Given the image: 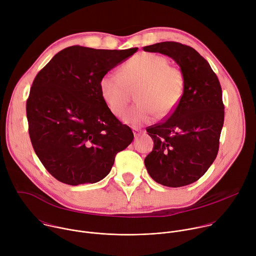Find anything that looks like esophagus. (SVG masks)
I'll list each match as a JSON object with an SVG mask.
<instances>
[{
    "mask_svg": "<svg viewBox=\"0 0 256 256\" xmlns=\"http://www.w3.org/2000/svg\"><path fill=\"white\" fill-rule=\"evenodd\" d=\"M140 134V130H134V138H138V136Z\"/></svg>",
    "mask_w": 256,
    "mask_h": 256,
    "instance_id": "34e87169",
    "label": "esophagus"
}]
</instances>
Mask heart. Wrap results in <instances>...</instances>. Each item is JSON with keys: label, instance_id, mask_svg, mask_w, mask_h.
<instances>
[{"label": "heart", "instance_id": "1", "mask_svg": "<svg viewBox=\"0 0 256 256\" xmlns=\"http://www.w3.org/2000/svg\"><path fill=\"white\" fill-rule=\"evenodd\" d=\"M138 91V104L124 114L122 120L138 126L155 120L159 114H171L184 93V76L170 66L167 58L142 52L126 62L118 70H108L102 76L100 94L114 116H120L128 102L130 88L140 84Z\"/></svg>", "mask_w": 256, "mask_h": 256}]
</instances>
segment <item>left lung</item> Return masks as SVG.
I'll return each mask as SVG.
<instances>
[{
  "label": "left lung",
  "mask_w": 256,
  "mask_h": 256,
  "mask_svg": "<svg viewBox=\"0 0 256 256\" xmlns=\"http://www.w3.org/2000/svg\"><path fill=\"white\" fill-rule=\"evenodd\" d=\"M171 58L184 76V93L170 116L147 132L154 140L144 166L158 184L180 188L198 180L214 161L224 124L222 88L210 64L192 48L165 42L144 46Z\"/></svg>",
  "instance_id": "8db88e82"
}]
</instances>
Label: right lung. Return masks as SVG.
<instances>
[{
  "instance_id": "add662e5",
  "label": "right lung",
  "mask_w": 256,
  "mask_h": 256,
  "mask_svg": "<svg viewBox=\"0 0 256 256\" xmlns=\"http://www.w3.org/2000/svg\"><path fill=\"white\" fill-rule=\"evenodd\" d=\"M136 50L70 46L35 77L26 104L29 136L36 155L58 181L79 186L102 180L116 154L132 142V130L104 102L99 83Z\"/></svg>"
}]
</instances>
